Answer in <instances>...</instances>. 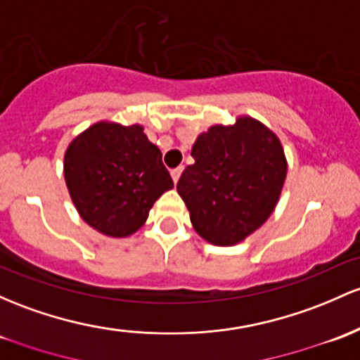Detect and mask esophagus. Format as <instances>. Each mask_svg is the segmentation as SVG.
<instances>
[{
	"label": "esophagus",
	"mask_w": 360,
	"mask_h": 360,
	"mask_svg": "<svg viewBox=\"0 0 360 360\" xmlns=\"http://www.w3.org/2000/svg\"><path fill=\"white\" fill-rule=\"evenodd\" d=\"M181 172H183V165H179V167L172 169V171H171V176H172V181H174V183H177V181H179Z\"/></svg>",
	"instance_id": "34e87169"
}]
</instances>
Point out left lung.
Wrapping results in <instances>:
<instances>
[{
    "instance_id": "obj_1",
    "label": "left lung",
    "mask_w": 360,
    "mask_h": 360,
    "mask_svg": "<svg viewBox=\"0 0 360 360\" xmlns=\"http://www.w3.org/2000/svg\"><path fill=\"white\" fill-rule=\"evenodd\" d=\"M195 164L177 181L193 227L215 246H234L266 222L287 176L282 143L266 126L243 116L215 124L193 145Z\"/></svg>"
}]
</instances>
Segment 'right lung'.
Here are the masks:
<instances>
[{"label":"right lung","instance_id":"1","mask_svg":"<svg viewBox=\"0 0 360 360\" xmlns=\"http://www.w3.org/2000/svg\"><path fill=\"white\" fill-rule=\"evenodd\" d=\"M65 181L82 219L110 238H126L174 186L162 152L143 126L101 121L80 133L65 153Z\"/></svg>","mask_w":360,"mask_h":360}]
</instances>
